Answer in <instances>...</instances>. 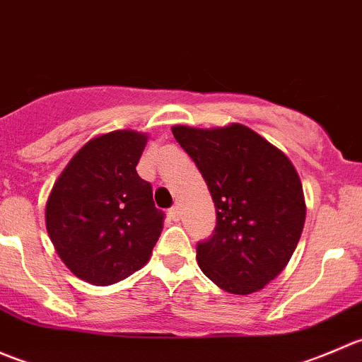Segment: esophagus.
I'll list each match as a JSON object with an SVG mask.
<instances>
[{"mask_svg":"<svg viewBox=\"0 0 362 362\" xmlns=\"http://www.w3.org/2000/svg\"><path fill=\"white\" fill-rule=\"evenodd\" d=\"M170 217L173 218V221H178V218H180V208L171 206L170 208Z\"/></svg>","mask_w":362,"mask_h":362,"instance_id":"esophagus-1","label":"esophagus"}]
</instances>
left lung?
<instances>
[{"label": "left lung", "mask_w": 362, "mask_h": 362, "mask_svg": "<svg viewBox=\"0 0 362 362\" xmlns=\"http://www.w3.org/2000/svg\"><path fill=\"white\" fill-rule=\"evenodd\" d=\"M215 203L214 235L196 247L202 272L231 294H252L280 275L305 226V196L289 158L242 124L173 126Z\"/></svg>", "instance_id": "obj_1"}]
</instances>
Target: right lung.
<instances>
[{
  "mask_svg": "<svg viewBox=\"0 0 362 362\" xmlns=\"http://www.w3.org/2000/svg\"><path fill=\"white\" fill-rule=\"evenodd\" d=\"M147 134L112 131L87 141L47 199V233L73 275L112 286L144 268L163 231L152 185L136 164Z\"/></svg>",
  "mask_w": 362,
  "mask_h": 362,
  "instance_id": "add662e5",
  "label": "right lung"
}]
</instances>
